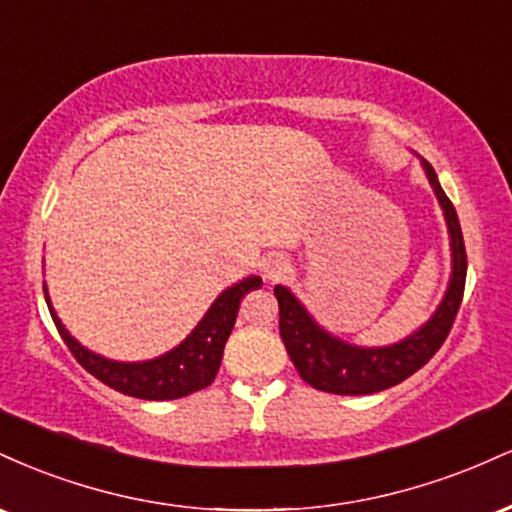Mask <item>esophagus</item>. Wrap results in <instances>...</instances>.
I'll return each mask as SVG.
<instances>
[{"mask_svg":"<svg viewBox=\"0 0 512 512\" xmlns=\"http://www.w3.org/2000/svg\"><path fill=\"white\" fill-rule=\"evenodd\" d=\"M286 272H289V260L284 255H272L264 262V276L267 279H281Z\"/></svg>","mask_w":512,"mask_h":512,"instance_id":"34e87169","label":"esophagus"}]
</instances>
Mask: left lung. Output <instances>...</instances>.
Segmentation results:
<instances>
[{
	"label": "left lung",
	"mask_w": 512,
	"mask_h": 512,
	"mask_svg": "<svg viewBox=\"0 0 512 512\" xmlns=\"http://www.w3.org/2000/svg\"><path fill=\"white\" fill-rule=\"evenodd\" d=\"M421 163L448 223L452 252L448 291L426 325L397 344L356 346L322 330L286 286H274V296L279 301L281 339L298 375L315 390L332 392V395H373V392L399 385L431 361L452 330V322L462 303L464 279H467V252H464L457 211L440 187L436 170L424 158Z\"/></svg>",
	"instance_id": "1"
}]
</instances>
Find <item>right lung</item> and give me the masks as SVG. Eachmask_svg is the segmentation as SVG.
Segmentation results:
<instances>
[{
    "label": "right lung",
    "mask_w": 512,
    "mask_h": 512,
    "mask_svg": "<svg viewBox=\"0 0 512 512\" xmlns=\"http://www.w3.org/2000/svg\"><path fill=\"white\" fill-rule=\"evenodd\" d=\"M260 284V276H248V279H243L240 284H233L231 289L223 291L221 296L211 303L207 315L199 320L195 330L187 334L185 342H180L175 349H170L168 354L139 363L110 361V358L93 354L86 346H81L72 334L67 332V327L62 325L60 317H57L45 284L43 291L52 320H55L57 325V332H60V337L64 339V344L69 346V351H72L76 361H79L93 378H98L101 383L122 392V395L163 402V399L187 397L192 395V392L204 390V387L214 383L223 358V346H226L228 337H231L233 332V325H236L240 301H243L245 293H250L252 289H260Z\"/></svg>",
    "instance_id": "add662e5"
}]
</instances>
